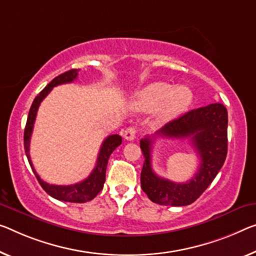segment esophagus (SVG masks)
Here are the masks:
<instances>
[{"instance_id":"obj_1","label":"esophagus","mask_w":256,"mask_h":256,"mask_svg":"<svg viewBox=\"0 0 256 256\" xmlns=\"http://www.w3.org/2000/svg\"><path fill=\"white\" fill-rule=\"evenodd\" d=\"M136 132L137 130L134 127H128L126 130L124 132V137L127 140H134L136 138Z\"/></svg>"}]
</instances>
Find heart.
Segmentation results:
<instances>
[{"mask_svg": "<svg viewBox=\"0 0 256 256\" xmlns=\"http://www.w3.org/2000/svg\"><path fill=\"white\" fill-rule=\"evenodd\" d=\"M194 94L188 86H172L167 82H153L140 89L132 104L142 111L156 110V120L161 124L176 119L190 108Z\"/></svg>", "mask_w": 256, "mask_h": 256, "instance_id": "heart-1", "label": "heart"}]
</instances>
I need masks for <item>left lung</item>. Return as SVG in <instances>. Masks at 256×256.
I'll use <instances>...</instances> for the list:
<instances>
[{"mask_svg":"<svg viewBox=\"0 0 256 256\" xmlns=\"http://www.w3.org/2000/svg\"><path fill=\"white\" fill-rule=\"evenodd\" d=\"M156 136L188 138L198 152V172L186 184L160 178L152 169V148ZM144 164L140 186L151 202L164 206L190 205L210 186L222 168L228 152V112L222 103H213L191 110L164 124L154 135L140 140Z\"/></svg>","mask_w":256,"mask_h":256,"instance_id":"left-lung-1","label":"left lung"}]
</instances>
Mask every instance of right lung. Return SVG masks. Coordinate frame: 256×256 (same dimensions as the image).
Masks as SVG:
<instances>
[{
	"label": "right lung",
	"mask_w": 256,
	"mask_h": 256,
	"mask_svg": "<svg viewBox=\"0 0 256 256\" xmlns=\"http://www.w3.org/2000/svg\"><path fill=\"white\" fill-rule=\"evenodd\" d=\"M78 70H70L68 72L60 74L54 78L46 87L35 97L33 100V104L30 108L28 118H27V122L25 127V132H24V148H25V153L28 159V162L30 164L33 172L36 176V178L40 183V186L43 188L46 194L52 196V198L57 200H62V202H90V200L95 198V196L100 194L102 188L104 186L105 183V174H106V167H108V158L111 156V153L119 146L122 142V138L119 135H110L106 138L103 144H102L100 153H98V158L96 161V166L94 168L87 178L78 182L72 186H54V184H49L41 180L40 176L38 175V172H35L33 167L32 160H30V137H32V132L35 122V118H36V113L40 106L41 102L44 100L46 95L52 90L54 87L64 84H70L73 82L78 78Z\"/></svg>",
	"instance_id": "1"
}]
</instances>
